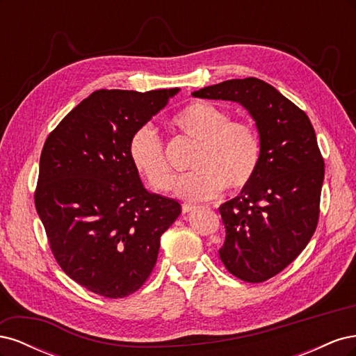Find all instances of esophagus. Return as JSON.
<instances>
[{"instance_id":"34e87169","label":"esophagus","mask_w":356,"mask_h":356,"mask_svg":"<svg viewBox=\"0 0 356 356\" xmlns=\"http://www.w3.org/2000/svg\"><path fill=\"white\" fill-rule=\"evenodd\" d=\"M193 211H196L195 204H188V203L182 204V212H184V213H188V212H193Z\"/></svg>"}]
</instances>
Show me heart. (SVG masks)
Masks as SVG:
<instances>
[{"mask_svg":"<svg viewBox=\"0 0 356 356\" xmlns=\"http://www.w3.org/2000/svg\"><path fill=\"white\" fill-rule=\"evenodd\" d=\"M229 114L204 101H195L172 117L170 124L196 143L190 159L195 169L175 181L174 195L186 202L213 199L222 187L243 188L260 161V139L248 123L229 122ZM129 156L139 174L157 190H169L174 174L163 145L152 127L143 126L129 141Z\"/></svg>","mask_w":356,"mask_h":356,"instance_id":"1","label":"heart"}]
</instances>
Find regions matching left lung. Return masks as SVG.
<instances>
[{
    "label": "left lung",
    "mask_w": 356,
    "mask_h": 356,
    "mask_svg": "<svg viewBox=\"0 0 356 356\" xmlns=\"http://www.w3.org/2000/svg\"><path fill=\"white\" fill-rule=\"evenodd\" d=\"M242 105L260 136V161L241 195L220 209V258L245 282H263L293 263L316 230L324 159L309 117L273 86L234 79L191 93Z\"/></svg>",
    "instance_id": "obj_1"
}]
</instances>
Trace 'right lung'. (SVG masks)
I'll return each instance as SVG.
<instances>
[{"label":"right lung","instance_id":"1","mask_svg":"<svg viewBox=\"0 0 356 356\" xmlns=\"http://www.w3.org/2000/svg\"><path fill=\"white\" fill-rule=\"evenodd\" d=\"M181 89L96 90L63 118L40 157L35 208L51 252L75 282L123 298L144 285L181 204L148 191L132 135Z\"/></svg>","mask_w":356,"mask_h":356}]
</instances>
